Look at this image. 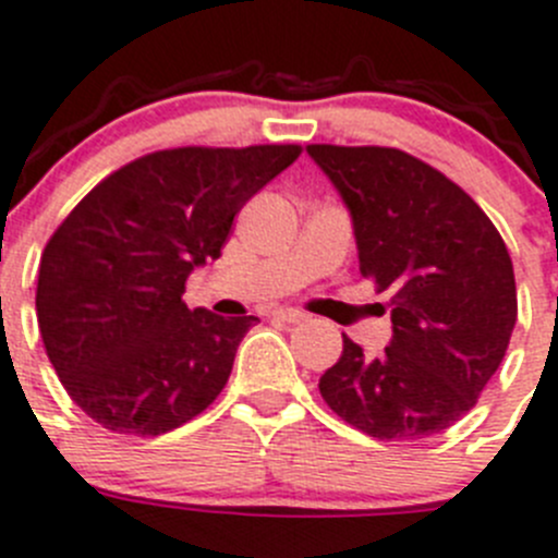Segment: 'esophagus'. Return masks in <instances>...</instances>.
Returning <instances> with one entry per match:
<instances>
[{"label":"esophagus","instance_id":"obj_1","mask_svg":"<svg viewBox=\"0 0 558 558\" xmlns=\"http://www.w3.org/2000/svg\"><path fill=\"white\" fill-rule=\"evenodd\" d=\"M276 318L288 320V324H304V320L310 318V315L301 313V310H276Z\"/></svg>","mask_w":558,"mask_h":558}]
</instances>
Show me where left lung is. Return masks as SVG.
Instances as JSON below:
<instances>
[{
	"mask_svg": "<svg viewBox=\"0 0 558 558\" xmlns=\"http://www.w3.org/2000/svg\"><path fill=\"white\" fill-rule=\"evenodd\" d=\"M354 223L360 274L392 290V337L365 356L342 335L320 376L331 412L376 439L446 432L493 379L514 320L504 238L446 173L385 146H306Z\"/></svg>",
	"mask_w": 558,
	"mask_h": 558,
	"instance_id": "8db88e82",
	"label": "left lung"
}]
</instances>
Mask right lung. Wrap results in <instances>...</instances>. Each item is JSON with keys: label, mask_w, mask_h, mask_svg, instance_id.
<instances>
[{"label": "right lung", "mask_w": 558, "mask_h": 558, "mask_svg": "<svg viewBox=\"0 0 558 558\" xmlns=\"http://www.w3.org/2000/svg\"><path fill=\"white\" fill-rule=\"evenodd\" d=\"M301 146L166 149L119 168L49 238L40 337L76 407L110 432L157 437L202 415L254 315L187 310V276L221 257L234 216Z\"/></svg>", "instance_id": "1"}]
</instances>
